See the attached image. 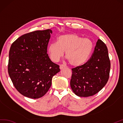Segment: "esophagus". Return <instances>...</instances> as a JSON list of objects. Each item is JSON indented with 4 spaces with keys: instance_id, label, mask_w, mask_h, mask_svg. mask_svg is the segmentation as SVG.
<instances>
[{
    "instance_id": "1",
    "label": "esophagus",
    "mask_w": 123,
    "mask_h": 123,
    "mask_svg": "<svg viewBox=\"0 0 123 123\" xmlns=\"http://www.w3.org/2000/svg\"><path fill=\"white\" fill-rule=\"evenodd\" d=\"M65 67H66V66H65V65H64L63 64H62V65H60V67H59L60 69H63L64 68H65Z\"/></svg>"
}]
</instances>
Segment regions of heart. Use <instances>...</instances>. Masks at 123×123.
Listing matches in <instances>:
<instances>
[{"label": "heart", "instance_id": "1", "mask_svg": "<svg viewBox=\"0 0 123 123\" xmlns=\"http://www.w3.org/2000/svg\"><path fill=\"white\" fill-rule=\"evenodd\" d=\"M93 49V43L88 38H83L77 34H65L57 38V42L50 43L48 52L53 61L57 62L63 56L69 64L74 66L84 64L91 55Z\"/></svg>", "mask_w": 123, "mask_h": 123}]
</instances>
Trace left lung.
I'll return each mask as SVG.
<instances>
[{
    "label": "left lung",
    "mask_w": 123,
    "mask_h": 123,
    "mask_svg": "<svg viewBox=\"0 0 123 123\" xmlns=\"http://www.w3.org/2000/svg\"><path fill=\"white\" fill-rule=\"evenodd\" d=\"M111 62L105 43L98 39L91 58L85 64L72 69L70 87L80 97L92 96L107 83Z\"/></svg>",
    "instance_id": "obj_1"
}]
</instances>
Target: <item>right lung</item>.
Masks as SVG:
<instances>
[{
  "label": "right lung",
  "instance_id": "add662e5",
  "mask_svg": "<svg viewBox=\"0 0 123 123\" xmlns=\"http://www.w3.org/2000/svg\"><path fill=\"white\" fill-rule=\"evenodd\" d=\"M51 29L36 31L19 37L11 46L8 72L16 89L24 96L43 97L51 85L59 65L51 61L47 46Z\"/></svg>",
  "mask_w": 123,
  "mask_h": 123
}]
</instances>
